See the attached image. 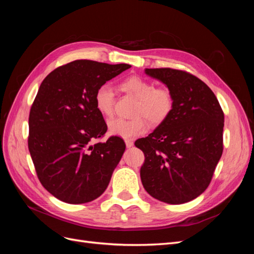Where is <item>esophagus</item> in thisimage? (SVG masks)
<instances>
[{
	"label": "esophagus",
	"mask_w": 254,
	"mask_h": 254,
	"mask_svg": "<svg viewBox=\"0 0 254 254\" xmlns=\"http://www.w3.org/2000/svg\"><path fill=\"white\" fill-rule=\"evenodd\" d=\"M125 143H126V147L127 148H130V147H132V146H133V142L130 141V140H126Z\"/></svg>",
	"instance_id": "1"
}]
</instances>
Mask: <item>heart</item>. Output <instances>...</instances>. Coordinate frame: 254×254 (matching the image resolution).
Segmentation results:
<instances>
[{
    "label": "heart",
    "mask_w": 254,
    "mask_h": 254,
    "mask_svg": "<svg viewBox=\"0 0 254 254\" xmlns=\"http://www.w3.org/2000/svg\"><path fill=\"white\" fill-rule=\"evenodd\" d=\"M121 88L137 99L134 109L136 118L132 120L113 119L108 123L109 133L129 140L143 134L147 130V122L152 125L163 123L173 111L174 96L167 88H156V84L140 77L131 76L121 83ZM98 112L109 118L114 110V94L109 84L98 87L94 95ZM143 118H142L141 117Z\"/></svg>",
    "instance_id": "heart-1"
}]
</instances>
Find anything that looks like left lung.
<instances>
[{
  "label": "left lung",
  "mask_w": 254,
  "mask_h": 254,
  "mask_svg": "<svg viewBox=\"0 0 254 254\" xmlns=\"http://www.w3.org/2000/svg\"><path fill=\"white\" fill-rule=\"evenodd\" d=\"M174 96V108L163 123L134 145L145 155L144 189L170 204L189 202L209 187L222 155L224 112L206 84L188 72L145 68Z\"/></svg>",
  "instance_id": "obj_1"
}]
</instances>
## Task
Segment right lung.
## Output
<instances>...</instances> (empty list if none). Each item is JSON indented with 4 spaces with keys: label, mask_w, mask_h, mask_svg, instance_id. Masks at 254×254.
<instances>
[{
    "label": "right lung",
    "mask_w": 254,
    "mask_h": 254,
    "mask_svg": "<svg viewBox=\"0 0 254 254\" xmlns=\"http://www.w3.org/2000/svg\"><path fill=\"white\" fill-rule=\"evenodd\" d=\"M129 67L75 60L40 84L29 113L28 149L43 188L59 200L90 202L108 187L126 145L119 136L92 144L107 131L94 95Z\"/></svg>",
    "instance_id": "right-lung-1"
}]
</instances>
